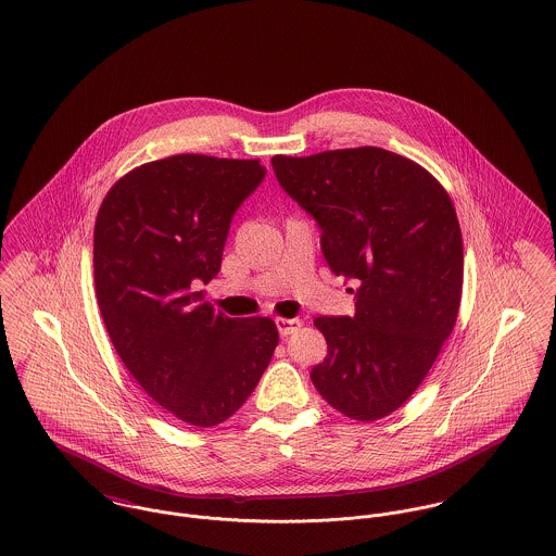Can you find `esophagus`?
Returning <instances> with one entry per match:
<instances>
[{
  "mask_svg": "<svg viewBox=\"0 0 556 556\" xmlns=\"http://www.w3.org/2000/svg\"><path fill=\"white\" fill-rule=\"evenodd\" d=\"M303 326V321L299 317H277V328L281 332V337H288V334H294L299 328Z\"/></svg>",
  "mask_w": 556,
  "mask_h": 556,
  "instance_id": "obj_1",
  "label": "esophagus"
}]
</instances>
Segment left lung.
Segmentation results:
<instances>
[{"label": "left lung", "instance_id": "obj_1", "mask_svg": "<svg viewBox=\"0 0 556 556\" xmlns=\"http://www.w3.org/2000/svg\"><path fill=\"white\" fill-rule=\"evenodd\" d=\"M270 162L317 219L330 270L358 286L354 317L313 319L328 356L311 381L343 416L381 420L418 390L456 324L465 260L454 204L427 168L379 147Z\"/></svg>", "mask_w": 556, "mask_h": 556}]
</instances>
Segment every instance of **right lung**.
I'll list each match as a JSON object with an SVG mask.
<instances>
[{"instance_id": "add662e5", "label": "right lung", "mask_w": 556, "mask_h": 556, "mask_svg": "<svg viewBox=\"0 0 556 556\" xmlns=\"http://www.w3.org/2000/svg\"><path fill=\"white\" fill-rule=\"evenodd\" d=\"M260 160L170 155L124 175L93 228L96 296L131 377L170 416L211 429L243 407L279 343L270 317H228L202 301L222 268Z\"/></svg>"}]
</instances>
